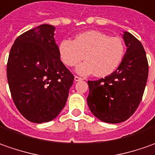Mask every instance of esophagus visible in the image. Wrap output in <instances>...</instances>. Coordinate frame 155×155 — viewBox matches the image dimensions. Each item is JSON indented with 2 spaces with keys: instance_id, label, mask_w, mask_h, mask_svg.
<instances>
[{
  "instance_id": "obj_1",
  "label": "esophagus",
  "mask_w": 155,
  "mask_h": 155,
  "mask_svg": "<svg viewBox=\"0 0 155 155\" xmlns=\"http://www.w3.org/2000/svg\"><path fill=\"white\" fill-rule=\"evenodd\" d=\"M74 80H75V82H78V81H81V80H83V78H81L78 77V76H75V77H74Z\"/></svg>"
}]
</instances>
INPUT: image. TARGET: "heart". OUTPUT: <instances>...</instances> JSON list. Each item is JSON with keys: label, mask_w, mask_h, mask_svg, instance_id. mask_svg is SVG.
Listing matches in <instances>:
<instances>
[{"label": "heart", "mask_w": 155, "mask_h": 155, "mask_svg": "<svg viewBox=\"0 0 155 155\" xmlns=\"http://www.w3.org/2000/svg\"><path fill=\"white\" fill-rule=\"evenodd\" d=\"M61 61L68 66H74L82 76L94 73L96 77H107L119 67L124 54V45L119 37H110L98 31H89L76 36L74 41L62 40L59 44Z\"/></svg>", "instance_id": "1"}]
</instances>
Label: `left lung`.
Here are the masks:
<instances>
[{
    "label": "left lung",
    "mask_w": 155,
    "mask_h": 155,
    "mask_svg": "<svg viewBox=\"0 0 155 155\" xmlns=\"http://www.w3.org/2000/svg\"><path fill=\"white\" fill-rule=\"evenodd\" d=\"M122 36L127 49L118 69L105 78L88 81V106L106 123H121L135 113L148 80V60L143 44L130 32L124 31Z\"/></svg>",
    "instance_id": "obj_1"
}]
</instances>
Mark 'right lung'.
Returning a JSON list of instances; mask_svg holds the SVG:
<instances>
[{"mask_svg": "<svg viewBox=\"0 0 155 155\" xmlns=\"http://www.w3.org/2000/svg\"><path fill=\"white\" fill-rule=\"evenodd\" d=\"M55 27L41 25L23 33L10 50L7 82L19 113L29 121H51L64 108L74 77L61 61Z\"/></svg>", "mask_w": 155, "mask_h": 155, "instance_id": "right-lung-1", "label": "right lung"}]
</instances>
